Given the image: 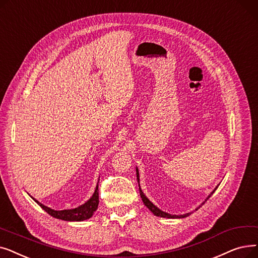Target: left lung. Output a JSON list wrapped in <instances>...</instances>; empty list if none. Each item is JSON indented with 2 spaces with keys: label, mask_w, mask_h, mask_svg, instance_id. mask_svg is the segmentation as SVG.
<instances>
[{
  "label": "left lung",
  "mask_w": 258,
  "mask_h": 258,
  "mask_svg": "<svg viewBox=\"0 0 258 258\" xmlns=\"http://www.w3.org/2000/svg\"><path fill=\"white\" fill-rule=\"evenodd\" d=\"M137 177H138V181L140 182V177H139V171H138V169H137ZM139 187H140V183H139ZM215 190H216V189H215ZM215 190H213L212 193H211L209 196H208L207 200L210 199V196L215 192ZM140 194H141V198H142V200H143L145 206H146L147 208H148V209H149L154 215H156V216L167 217V218H183V217L189 216V215L192 213V212H190V213H186V214H182V215H171V214H169V213H166V212H164V211H162V210H159L156 206H154L148 199L146 198L145 194H144L143 191L141 190V188H140ZM207 200L205 201V203L207 202ZM205 203H203V204H205ZM200 207H202V206H200ZM200 207H199V208H200ZM199 208H198V209H199ZM198 209H196V210H198Z\"/></svg>",
  "instance_id": "left-lung-1"
}]
</instances>
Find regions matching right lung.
Instances as JSON below:
<instances>
[{"instance_id": "obj_1", "label": "right lung", "mask_w": 258, "mask_h": 258, "mask_svg": "<svg viewBox=\"0 0 258 258\" xmlns=\"http://www.w3.org/2000/svg\"><path fill=\"white\" fill-rule=\"evenodd\" d=\"M34 202L38 204L42 209H44L49 215H51L55 218L67 220V222H82V220L90 218L93 215L94 211L97 209V206H99V185L96 186L91 199L88 202H86L84 205L76 208V209L56 211L44 206L36 200H34Z\"/></svg>"}]
</instances>
